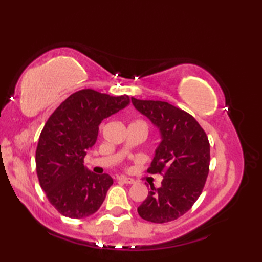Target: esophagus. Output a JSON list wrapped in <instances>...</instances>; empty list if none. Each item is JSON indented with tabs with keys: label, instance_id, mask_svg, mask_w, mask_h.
Listing matches in <instances>:
<instances>
[{
	"label": "esophagus",
	"instance_id": "obj_1",
	"mask_svg": "<svg viewBox=\"0 0 262 262\" xmlns=\"http://www.w3.org/2000/svg\"><path fill=\"white\" fill-rule=\"evenodd\" d=\"M119 181L127 183V185H134V183L136 182L134 179H133V178H127V177H120Z\"/></svg>",
	"mask_w": 262,
	"mask_h": 262
}]
</instances>
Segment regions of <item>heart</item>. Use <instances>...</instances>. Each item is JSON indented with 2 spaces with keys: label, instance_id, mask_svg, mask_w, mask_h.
<instances>
[{
  "label": "heart",
  "instance_id": "heart-1",
  "mask_svg": "<svg viewBox=\"0 0 262 262\" xmlns=\"http://www.w3.org/2000/svg\"><path fill=\"white\" fill-rule=\"evenodd\" d=\"M129 126H137V127H143V128H145V129L147 130V133H148V124L147 122L145 121V120H143V119H135V120H133L130 124H129Z\"/></svg>",
  "mask_w": 262,
  "mask_h": 262
}]
</instances>
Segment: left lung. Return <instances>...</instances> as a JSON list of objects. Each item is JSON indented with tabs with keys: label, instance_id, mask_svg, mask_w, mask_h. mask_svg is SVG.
Wrapping results in <instances>:
<instances>
[{
	"label": "left lung",
	"instance_id": "obj_1",
	"mask_svg": "<svg viewBox=\"0 0 262 262\" xmlns=\"http://www.w3.org/2000/svg\"><path fill=\"white\" fill-rule=\"evenodd\" d=\"M132 102L162 135L147 169L148 173L163 176L162 186H151L137 211L152 223H168L186 214L203 192L210 162L208 137L190 114L168 102L135 98Z\"/></svg>",
	"mask_w": 262,
	"mask_h": 262
}]
</instances>
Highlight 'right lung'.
I'll return each instance as SVG.
<instances>
[{"instance_id": "add662e5", "label": "right lung", "mask_w": 262, "mask_h": 262, "mask_svg": "<svg viewBox=\"0 0 262 262\" xmlns=\"http://www.w3.org/2000/svg\"><path fill=\"white\" fill-rule=\"evenodd\" d=\"M129 102L126 94L113 97L83 89L49 116L39 136L36 171L41 189L58 213L84 219L102 205L114 180L107 173L88 171L84 157L97 142L101 121Z\"/></svg>"}]
</instances>
